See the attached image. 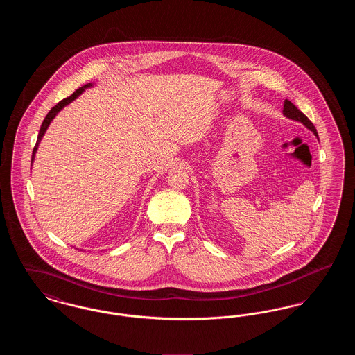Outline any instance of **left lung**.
<instances>
[{
  "instance_id": "obj_1",
  "label": "left lung",
  "mask_w": 355,
  "mask_h": 355,
  "mask_svg": "<svg viewBox=\"0 0 355 355\" xmlns=\"http://www.w3.org/2000/svg\"><path fill=\"white\" fill-rule=\"evenodd\" d=\"M284 114L286 116L287 119H295V121L302 122L304 126L309 128L314 135H318L317 129H315V126L313 125V122L307 119L304 113H302L293 102L288 101V100H285V102H284Z\"/></svg>"
}]
</instances>
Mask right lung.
<instances>
[{"label":"right lung","mask_w":355,"mask_h":355,"mask_svg":"<svg viewBox=\"0 0 355 355\" xmlns=\"http://www.w3.org/2000/svg\"><path fill=\"white\" fill-rule=\"evenodd\" d=\"M89 86H92V84H86L83 86V87H80V89H77L70 97L68 98H64L62 101L58 102L54 107H51V112L46 114V117L44 119V122H42V125H41V129H40V133H38V137H37V142H35V146H34L33 149V155H32V162H33L34 159V153L37 152V148H38V144H40V141H41V138H42V135H45V132H46V129H48V126H49V123L51 122V119L55 117V114L64 107V106H67L68 103H70L71 101H74L85 90V87H89Z\"/></svg>","instance_id":"add662e5"}]
</instances>
